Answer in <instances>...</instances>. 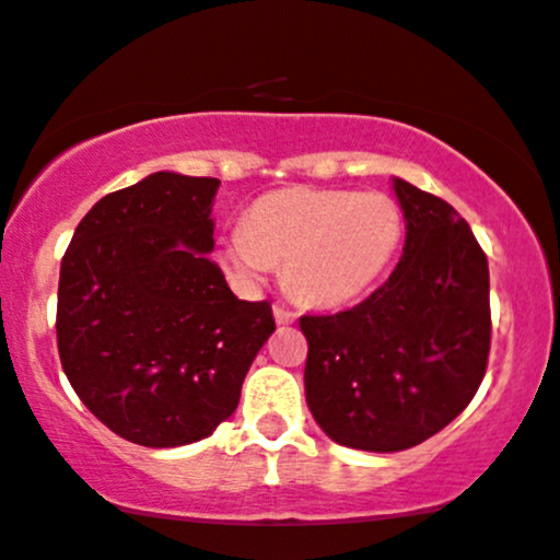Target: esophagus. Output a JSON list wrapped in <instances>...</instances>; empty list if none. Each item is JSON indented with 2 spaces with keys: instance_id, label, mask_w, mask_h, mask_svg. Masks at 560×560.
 <instances>
[{
  "instance_id": "34e87169",
  "label": "esophagus",
  "mask_w": 560,
  "mask_h": 560,
  "mask_svg": "<svg viewBox=\"0 0 560 560\" xmlns=\"http://www.w3.org/2000/svg\"><path fill=\"white\" fill-rule=\"evenodd\" d=\"M273 315H276V323H279V326H287V323L298 320V313H294V310H289L287 305H273Z\"/></svg>"
}]
</instances>
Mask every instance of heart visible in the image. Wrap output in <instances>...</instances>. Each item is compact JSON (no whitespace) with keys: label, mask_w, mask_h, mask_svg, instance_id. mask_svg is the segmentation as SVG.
I'll list each match as a JSON object with an SVG mask.
<instances>
[{"label":"heart","mask_w":560,"mask_h":560,"mask_svg":"<svg viewBox=\"0 0 560 560\" xmlns=\"http://www.w3.org/2000/svg\"><path fill=\"white\" fill-rule=\"evenodd\" d=\"M401 237V208L388 195L294 187L250 208L245 224L229 232L224 260L242 281L266 279L276 262H287L294 294L339 305L381 279Z\"/></svg>","instance_id":"obj_1"}]
</instances>
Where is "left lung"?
I'll use <instances>...</instances> for the list:
<instances>
[{
    "mask_svg": "<svg viewBox=\"0 0 560 560\" xmlns=\"http://www.w3.org/2000/svg\"><path fill=\"white\" fill-rule=\"evenodd\" d=\"M407 242L394 273L360 305L302 315L305 396L331 441L404 451L464 412L490 354V273L454 206L394 179Z\"/></svg>",
    "mask_w": 560,
    "mask_h": 560,
    "instance_id": "8db88e82",
    "label": "left lung"
}]
</instances>
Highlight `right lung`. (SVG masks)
Masks as SVG:
<instances>
[{
	"instance_id": "right-lung-1",
	"label": "right lung",
	"mask_w": 560,
	"mask_h": 560,
	"mask_svg": "<svg viewBox=\"0 0 560 560\" xmlns=\"http://www.w3.org/2000/svg\"><path fill=\"white\" fill-rule=\"evenodd\" d=\"M215 177L156 172L109 192L62 258L57 347L80 401L122 435L174 448L237 409L273 334L271 302L237 300L213 250Z\"/></svg>"
}]
</instances>
